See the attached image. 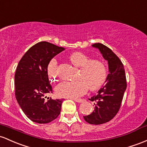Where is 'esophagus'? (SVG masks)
<instances>
[{
  "label": "esophagus",
  "instance_id": "34e87169",
  "mask_svg": "<svg viewBox=\"0 0 147 147\" xmlns=\"http://www.w3.org/2000/svg\"><path fill=\"white\" fill-rule=\"evenodd\" d=\"M73 100L75 101V102H84V99H77V98H73Z\"/></svg>",
  "mask_w": 147,
  "mask_h": 147
}]
</instances>
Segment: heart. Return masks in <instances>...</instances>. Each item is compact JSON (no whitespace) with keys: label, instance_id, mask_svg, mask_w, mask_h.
Returning <instances> with one entry per match:
<instances>
[{"label":"heart","instance_id":"b5f03b06","mask_svg":"<svg viewBox=\"0 0 147 147\" xmlns=\"http://www.w3.org/2000/svg\"><path fill=\"white\" fill-rule=\"evenodd\" d=\"M72 63L80 67V79L76 81L63 82L56 87V93L61 97L77 98L83 96L88 88L96 90L102 86L107 77V67L102 61L91 59V56L82 52H75L70 56ZM49 80H59L57 61L52 59L47 67Z\"/></svg>","mask_w":147,"mask_h":147}]
</instances>
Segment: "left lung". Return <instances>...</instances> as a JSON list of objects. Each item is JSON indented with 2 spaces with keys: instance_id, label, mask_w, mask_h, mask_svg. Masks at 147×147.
<instances>
[{
  "instance_id": "obj_1",
  "label": "left lung",
  "mask_w": 147,
  "mask_h": 147,
  "mask_svg": "<svg viewBox=\"0 0 147 147\" xmlns=\"http://www.w3.org/2000/svg\"><path fill=\"white\" fill-rule=\"evenodd\" d=\"M92 47L99 49L103 58L107 61L109 67L105 84L98 91L96 96L89 98V100L96 102L94 111L89 115L84 116L87 123L99 125L112 120L118 113L127 83L125 69L118 56L101 43H95Z\"/></svg>"
}]
</instances>
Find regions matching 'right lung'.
I'll list each match as a JSON object with an SVG mask.
<instances>
[{
  "label": "right lung",
  "instance_id": "1",
  "mask_svg": "<svg viewBox=\"0 0 147 147\" xmlns=\"http://www.w3.org/2000/svg\"><path fill=\"white\" fill-rule=\"evenodd\" d=\"M65 50L48 42H40L29 49L19 61L14 75L15 96L24 114L32 121L47 123L60 114L63 99L53 100L47 74L50 61Z\"/></svg>",
  "mask_w": 147,
  "mask_h": 147
}]
</instances>
